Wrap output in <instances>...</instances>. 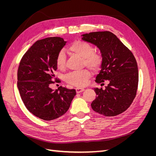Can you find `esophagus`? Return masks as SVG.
Segmentation results:
<instances>
[{"label": "esophagus", "instance_id": "obj_1", "mask_svg": "<svg viewBox=\"0 0 156 156\" xmlns=\"http://www.w3.org/2000/svg\"><path fill=\"white\" fill-rule=\"evenodd\" d=\"M75 90H76V92L77 93H81V92H83L84 90V89L82 88H77Z\"/></svg>", "mask_w": 156, "mask_h": 156}]
</instances>
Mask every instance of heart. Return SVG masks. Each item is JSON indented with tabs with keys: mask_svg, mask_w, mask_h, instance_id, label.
Masks as SVG:
<instances>
[{
	"mask_svg": "<svg viewBox=\"0 0 156 156\" xmlns=\"http://www.w3.org/2000/svg\"><path fill=\"white\" fill-rule=\"evenodd\" d=\"M71 53L83 58V64L93 71H98L103 62L102 56L94 52V47L87 42L77 40L73 41L68 47ZM66 55L63 51H60L56 60V64L58 69H63L66 67ZM91 74L87 69L81 72H73L68 73L66 77V81L76 87L85 86Z\"/></svg>",
	"mask_w": 156,
	"mask_h": 156,
	"instance_id": "heart-1",
	"label": "heart"
}]
</instances>
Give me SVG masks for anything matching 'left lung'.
I'll return each mask as SVG.
<instances>
[{"instance_id": "obj_1", "label": "left lung", "mask_w": 156, "mask_h": 156, "mask_svg": "<svg viewBox=\"0 0 156 156\" xmlns=\"http://www.w3.org/2000/svg\"><path fill=\"white\" fill-rule=\"evenodd\" d=\"M81 37L82 40L96 45L102 56L96 82H108L104 90L94 88L97 97L91 103L92 109L106 116L119 115L130 106L136 96L139 72L135 58L111 32H90Z\"/></svg>"}]
</instances>
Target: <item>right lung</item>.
Returning a JSON list of instances; mask_svg holds the SVG:
<instances>
[{"label":"right lung","mask_w":156,"mask_h":156,"mask_svg":"<svg viewBox=\"0 0 156 156\" xmlns=\"http://www.w3.org/2000/svg\"><path fill=\"white\" fill-rule=\"evenodd\" d=\"M62 37L37 40L23 55L17 72V87L22 100L32 114L46 121L58 119L68 111L76 95L75 89L53 90L56 57L66 44Z\"/></svg>","instance_id":"1"}]
</instances>
